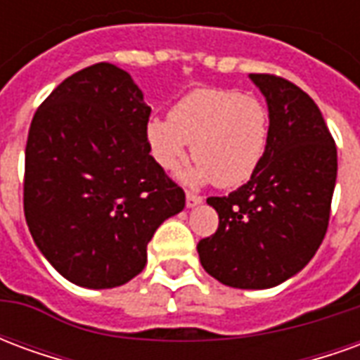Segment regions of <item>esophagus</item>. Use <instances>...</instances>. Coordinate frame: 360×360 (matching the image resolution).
<instances>
[{
	"mask_svg": "<svg viewBox=\"0 0 360 360\" xmlns=\"http://www.w3.org/2000/svg\"><path fill=\"white\" fill-rule=\"evenodd\" d=\"M200 202H202V196L187 193V208H195V206H198Z\"/></svg>",
	"mask_w": 360,
	"mask_h": 360,
	"instance_id": "1",
	"label": "esophagus"
}]
</instances>
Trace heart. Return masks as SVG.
Masks as SVG:
<instances>
[{
  "label": "heart",
  "instance_id": "heart-1",
  "mask_svg": "<svg viewBox=\"0 0 360 360\" xmlns=\"http://www.w3.org/2000/svg\"><path fill=\"white\" fill-rule=\"evenodd\" d=\"M150 154L165 172L185 164L193 144L196 167L187 183L239 187L257 173L270 142V113L252 94L196 89L175 103L169 119L152 117L146 125Z\"/></svg>",
  "mask_w": 360,
  "mask_h": 360
}]
</instances>
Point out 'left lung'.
<instances>
[{"label": "left lung", "mask_w": 360, "mask_h": 360, "mask_svg": "<svg viewBox=\"0 0 360 360\" xmlns=\"http://www.w3.org/2000/svg\"><path fill=\"white\" fill-rule=\"evenodd\" d=\"M249 77L268 103V150L249 183L206 200L219 226L196 250L224 285L270 289L299 274L324 241L338 150L307 92L276 75Z\"/></svg>", "instance_id": "obj_1"}]
</instances>
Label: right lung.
I'll return each mask as SVG.
<instances>
[{"mask_svg": "<svg viewBox=\"0 0 360 360\" xmlns=\"http://www.w3.org/2000/svg\"><path fill=\"white\" fill-rule=\"evenodd\" d=\"M150 105L131 75L96 63L36 110L25 150V218L71 283L110 289L146 266V247L185 193L150 156Z\"/></svg>", "mask_w": 360, "mask_h": 360, "instance_id": "add662e5", "label": "right lung"}]
</instances>
